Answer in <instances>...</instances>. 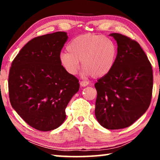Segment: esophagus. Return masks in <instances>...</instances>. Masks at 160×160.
<instances>
[{
    "instance_id": "34e87169",
    "label": "esophagus",
    "mask_w": 160,
    "mask_h": 160,
    "mask_svg": "<svg viewBox=\"0 0 160 160\" xmlns=\"http://www.w3.org/2000/svg\"><path fill=\"white\" fill-rule=\"evenodd\" d=\"M88 82H87V81H81L80 85L81 87H85L88 85Z\"/></svg>"
}]
</instances>
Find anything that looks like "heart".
I'll return each mask as SVG.
<instances>
[{
	"mask_svg": "<svg viewBox=\"0 0 160 160\" xmlns=\"http://www.w3.org/2000/svg\"><path fill=\"white\" fill-rule=\"evenodd\" d=\"M63 52L59 61L70 75L78 73L80 61L86 75L102 78L113 68L117 56V48L112 39L102 35L86 34L72 39Z\"/></svg>",
	"mask_w": 160,
	"mask_h": 160,
	"instance_id": "b5f03b06",
	"label": "heart"
}]
</instances>
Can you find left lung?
<instances>
[{
    "mask_svg": "<svg viewBox=\"0 0 160 160\" xmlns=\"http://www.w3.org/2000/svg\"><path fill=\"white\" fill-rule=\"evenodd\" d=\"M117 56L112 70L94 84L97 92L95 116L110 130L132 125L150 104L153 87L151 63L137 42L118 33Z\"/></svg>",
    "mask_w": 160,
    "mask_h": 160,
    "instance_id": "obj_1",
    "label": "left lung"
}]
</instances>
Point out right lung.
Instances as JSON below:
<instances>
[{
    "mask_svg": "<svg viewBox=\"0 0 160 160\" xmlns=\"http://www.w3.org/2000/svg\"><path fill=\"white\" fill-rule=\"evenodd\" d=\"M65 32L35 37L13 60L8 78L10 104L25 122L37 130L49 131L66 119V108L80 84L59 61L68 39Z\"/></svg>",
    "mask_w": 160,
    "mask_h": 160,
    "instance_id": "add662e5",
    "label": "right lung"
}]
</instances>
